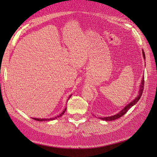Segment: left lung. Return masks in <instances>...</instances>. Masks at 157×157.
<instances>
[{
  "mask_svg": "<svg viewBox=\"0 0 157 157\" xmlns=\"http://www.w3.org/2000/svg\"><path fill=\"white\" fill-rule=\"evenodd\" d=\"M142 53H143V56H144V59H145V53H144V51L142 50ZM144 83H145V81H144V77H143V78H142V81H141V85H140V90H139V94L138 95H137V96L134 99V100H132L130 103H128V105L126 106H125V107L122 109V110L121 111L118 112L117 114H116V115H113L111 117H103V118H100V119L101 120H103V121H114V120H116V119H118V118L121 117L122 116H123L124 115V114L129 110L130 108H131L132 106H134L135 104L137 103V102L139 101V99H140L141 96L142 94H143V91H144Z\"/></svg>",
  "mask_w": 157,
  "mask_h": 157,
  "instance_id": "obj_1",
  "label": "left lung"
}]
</instances>
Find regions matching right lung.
Returning a JSON list of instances; mask_svg holds the SVG:
<instances>
[{
  "label": "right lung",
  "mask_w": 157,
  "mask_h": 157,
  "mask_svg": "<svg viewBox=\"0 0 157 157\" xmlns=\"http://www.w3.org/2000/svg\"><path fill=\"white\" fill-rule=\"evenodd\" d=\"M71 96H71H69V99L70 98V97ZM66 109H67V108H65L64 110L63 111V112L61 113L59 115H58V116H57V117H56L55 118H33V119L34 120H36V121H52V120H54V119H56V118H59V117H61L62 116L63 114H64V113L65 112V111H66Z\"/></svg>",
  "instance_id": "add662e5"
}]
</instances>
